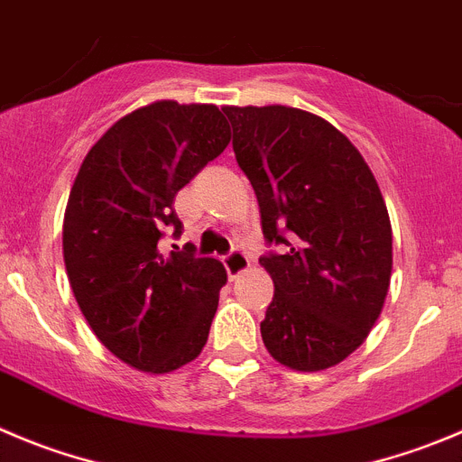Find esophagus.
I'll use <instances>...</instances> for the list:
<instances>
[{
    "instance_id": "1",
    "label": "esophagus",
    "mask_w": 462,
    "mask_h": 462,
    "mask_svg": "<svg viewBox=\"0 0 462 462\" xmlns=\"http://www.w3.org/2000/svg\"><path fill=\"white\" fill-rule=\"evenodd\" d=\"M224 267H226L228 279H236V276H240L243 272L249 270L247 254L240 252V249H231V252L224 256Z\"/></svg>"
}]
</instances>
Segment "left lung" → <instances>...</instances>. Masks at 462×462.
Here are the masks:
<instances>
[{"label":"left lung","instance_id":"obj_1","mask_svg":"<svg viewBox=\"0 0 462 462\" xmlns=\"http://www.w3.org/2000/svg\"><path fill=\"white\" fill-rule=\"evenodd\" d=\"M261 206L274 297L261 322L272 358L297 372L337 365L383 309L393 228L358 149L322 117L288 106H224Z\"/></svg>","mask_w":462,"mask_h":462}]
</instances>
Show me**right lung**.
Listing matches in <instances>:
<instances>
[{"mask_svg":"<svg viewBox=\"0 0 462 462\" xmlns=\"http://www.w3.org/2000/svg\"><path fill=\"white\" fill-rule=\"evenodd\" d=\"M228 140L213 104H149L97 140L74 179L63 222L69 285L95 336L135 370H177L208 340L222 263L158 243L181 236L174 197Z\"/></svg>","mask_w":462,"mask_h":462,"instance_id":"1","label":"right lung"}]
</instances>
